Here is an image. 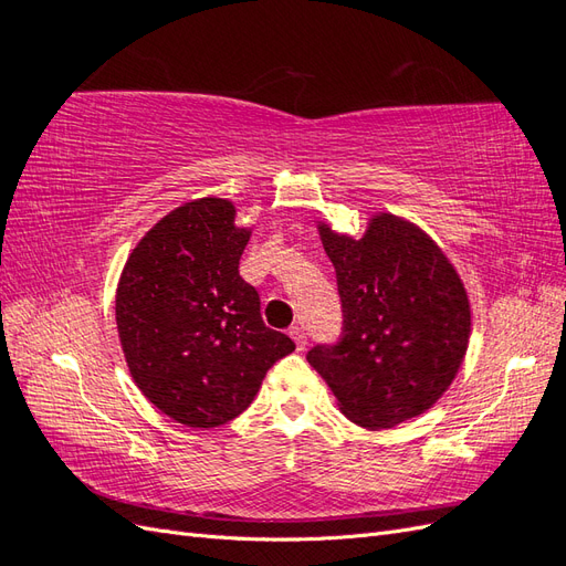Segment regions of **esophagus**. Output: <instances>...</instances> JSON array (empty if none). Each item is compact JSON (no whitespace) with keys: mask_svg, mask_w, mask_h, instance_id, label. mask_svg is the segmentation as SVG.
<instances>
[{"mask_svg":"<svg viewBox=\"0 0 566 566\" xmlns=\"http://www.w3.org/2000/svg\"><path fill=\"white\" fill-rule=\"evenodd\" d=\"M287 333H290V337L297 342V349L306 347V333H304V328H300V325H293V328H290Z\"/></svg>","mask_w":566,"mask_h":566,"instance_id":"obj_1","label":"esophagus"}]
</instances>
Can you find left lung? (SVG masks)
Returning <instances> with one entry per match:
<instances>
[{"mask_svg": "<svg viewBox=\"0 0 566 566\" xmlns=\"http://www.w3.org/2000/svg\"><path fill=\"white\" fill-rule=\"evenodd\" d=\"M335 266L342 333L306 354L352 422L385 430L430 408L470 339L455 269L420 229L380 214L361 241L321 227Z\"/></svg>", "mask_w": 566, "mask_h": 566, "instance_id": "left-lung-1", "label": "left lung"}]
</instances>
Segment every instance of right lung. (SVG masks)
<instances>
[{
    "label": "right lung",
    "mask_w": 566,
    "mask_h": 566,
    "mask_svg": "<svg viewBox=\"0 0 566 566\" xmlns=\"http://www.w3.org/2000/svg\"><path fill=\"white\" fill-rule=\"evenodd\" d=\"M233 205L186 202L134 248L117 285L115 314L134 382L165 416L217 427L241 416L266 370L295 352L269 328L260 293L238 273L250 241Z\"/></svg>",
    "instance_id": "1"
}]
</instances>
